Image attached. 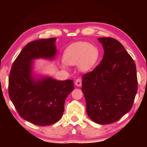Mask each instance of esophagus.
Wrapping results in <instances>:
<instances>
[{
	"label": "esophagus",
	"mask_w": 147,
	"mask_h": 147,
	"mask_svg": "<svg viewBox=\"0 0 147 147\" xmlns=\"http://www.w3.org/2000/svg\"><path fill=\"white\" fill-rule=\"evenodd\" d=\"M75 84H76V86H82V79L81 78H78V79L76 80Z\"/></svg>",
	"instance_id": "34e87169"
}]
</instances>
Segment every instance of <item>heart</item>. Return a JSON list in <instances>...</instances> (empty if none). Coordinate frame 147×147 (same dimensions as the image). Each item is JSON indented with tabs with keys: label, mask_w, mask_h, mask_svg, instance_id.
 Wrapping results in <instances>:
<instances>
[{
	"label": "heart",
	"mask_w": 147,
	"mask_h": 147,
	"mask_svg": "<svg viewBox=\"0 0 147 147\" xmlns=\"http://www.w3.org/2000/svg\"><path fill=\"white\" fill-rule=\"evenodd\" d=\"M100 57L99 49L87 42H76L69 45L63 52V68H67V64L78 65L82 71L92 69Z\"/></svg>",
	"instance_id": "1"
}]
</instances>
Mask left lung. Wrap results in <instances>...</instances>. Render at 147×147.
<instances>
[{
  "label": "left lung",
  "instance_id": "obj_1",
  "mask_svg": "<svg viewBox=\"0 0 147 147\" xmlns=\"http://www.w3.org/2000/svg\"><path fill=\"white\" fill-rule=\"evenodd\" d=\"M103 59L82 76V90L86 112L100 124L115 122L130 110L137 92L136 65L124 46L111 37H100Z\"/></svg>",
  "mask_w": 147,
  "mask_h": 147
}]
</instances>
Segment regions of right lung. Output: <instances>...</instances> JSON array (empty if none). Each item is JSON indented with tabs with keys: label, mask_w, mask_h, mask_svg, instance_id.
<instances>
[{
	"label": "right lung",
	"mask_w": 147,
	"mask_h": 147,
	"mask_svg": "<svg viewBox=\"0 0 147 147\" xmlns=\"http://www.w3.org/2000/svg\"><path fill=\"white\" fill-rule=\"evenodd\" d=\"M55 41L53 37L28 43L16 58L9 74V94L13 105L23 119L38 126L51 125L61 118L66 98L74 89L71 80L35 78L33 73V60L55 57Z\"/></svg>",
	"instance_id": "1"
}]
</instances>
